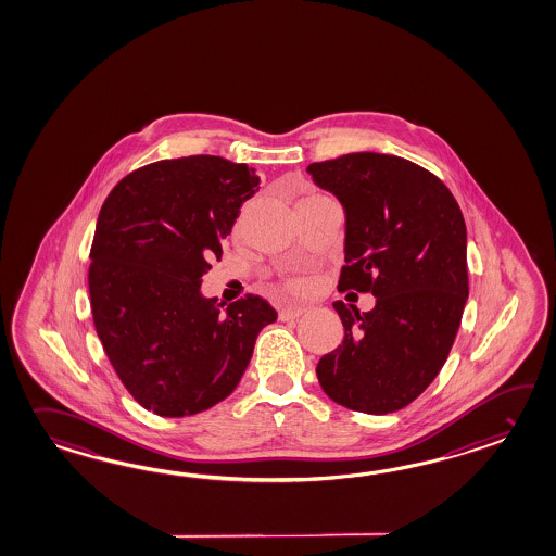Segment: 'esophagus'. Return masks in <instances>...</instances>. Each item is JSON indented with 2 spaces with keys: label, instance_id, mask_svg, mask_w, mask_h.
<instances>
[{
  "label": "esophagus",
  "instance_id": "obj_1",
  "mask_svg": "<svg viewBox=\"0 0 556 556\" xmlns=\"http://www.w3.org/2000/svg\"><path fill=\"white\" fill-rule=\"evenodd\" d=\"M305 311H307L305 307L281 308V311H279V319H281V321H295Z\"/></svg>",
  "mask_w": 556,
  "mask_h": 556
}]
</instances>
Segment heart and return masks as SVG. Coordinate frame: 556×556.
<instances>
[{
    "label": "heart",
    "instance_id": "heart-1",
    "mask_svg": "<svg viewBox=\"0 0 556 556\" xmlns=\"http://www.w3.org/2000/svg\"><path fill=\"white\" fill-rule=\"evenodd\" d=\"M303 289V285L296 283V281H291V283H287V291L289 293H299Z\"/></svg>",
    "mask_w": 556,
    "mask_h": 556
}]
</instances>
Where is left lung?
<instances>
[{"label": "left lung", "mask_w": 556, "mask_h": 556, "mask_svg": "<svg viewBox=\"0 0 556 556\" xmlns=\"http://www.w3.org/2000/svg\"><path fill=\"white\" fill-rule=\"evenodd\" d=\"M345 207L339 291L377 296L358 313L334 301L345 339L317 377L334 403L369 415L407 407L434 381L469 296L467 227L443 181L413 161L349 153L307 167Z\"/></svg>", "instance_id": "1"}]
</instances>
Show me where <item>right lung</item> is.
I'll use <instances>...</instances> for the list:
<instances>
[{
  "instance_id": "add662e5",
  "label": "right lung",
  "mask_w": 556,
  "mask_h": 556,
  "mask_svg": "<svg viewBox=\"0 0 556 556\" xmlns=\"http://www.w3.org/2000/svg\"><path fill=\"white\" fill-rule=\"evenodd\" d=\"M257 191L245 163L189 155L129 173L101 205L87 273L93 325L129 395L160 417L231 395L277 319L260 295L222 311L199 289Z\"/></svg>"
}]
</instances>
